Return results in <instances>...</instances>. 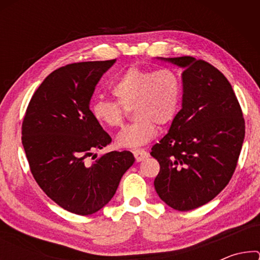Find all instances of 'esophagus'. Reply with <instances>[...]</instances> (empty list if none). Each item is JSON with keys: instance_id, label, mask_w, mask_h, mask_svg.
Wrapping results in <instances>:
<instances>
[{"instance_id": "esophagus-1", "label": "esophagus", "mask_w": 260, "mask_h": 260, "mask_svg": "<svg viewBox=\"0 0 260 260\" xmlns=\"http://www.w3.org/2000/svg\"><path fill=\"white\" fill-rule=\"evenodd\" d=\"M133 155H134L136 160L141 161V160H143L144 158H147L149 153L146 150H144V149H134Z\"/></svg>"}]
</instances>
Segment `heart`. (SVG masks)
<instances>
[{
	"instance_id": "1",
	"label": "heart",
	"mask_w": 260,
	"mask_h": 260,
	"mask_svg": "<svg viewBox=\"0 0 260 260\" xmlns=\"http://www.w3.org/2000/svg\"><path fill=\"white\" fill-rule=\"evenodd\" d=\"M116 101L99 100L91 105V116L108 128L120 127L127 111L133 110L135 121L118 135V146L136 148L155 138L157 124L164 126L177 117L182 96L181 81L169 68L157 70L132 67L113 82Z\"/></svg>"
}]
</instances>
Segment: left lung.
<instances>
[{"label":"left lung","instance_id":"obj_1","mask_svg":"<svg viewBox=\"0 0 260 260\" xmlns=\"http://www.w3.org/2000/svg\"><path fill=\"white\" fill-rule=\"evenodd\" d=\"M166 60L184 68L182 109L151 148L160 166L153 184L167 205L189 211L213 200L230 182L245 122L232 85L217 68L191 56Z\"/></svg>","mask_w":260,"mask_h":260}]
</instances>
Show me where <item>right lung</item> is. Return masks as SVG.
Wrapping results in <instances>:
<instances>
[{"label":"right lung","mask_w":260,"mask_h":260,"mask_svg":"<svg viewBox=\"0 0 260 260\" xmlns=\"http://www.w3.org/2000/svg\"><path fill=\"white\" fill-rule=\"evenodd\" d=\"M114 61H80L55 70L35 90L21 125L35 181L56 204L79 215L93 214L108 204L134 162L127 150L88 159L95 149L111 143L91 116L89 101Z\"/></svg>","instance_id":"1"}]
</instances>
